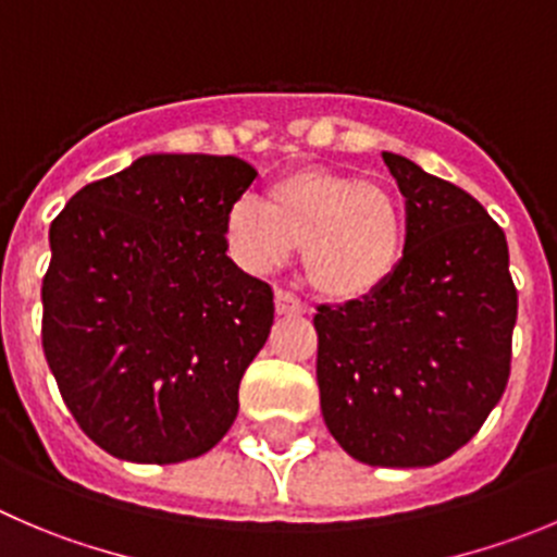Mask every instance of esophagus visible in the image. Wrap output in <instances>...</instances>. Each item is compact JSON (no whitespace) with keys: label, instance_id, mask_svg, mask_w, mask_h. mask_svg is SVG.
I'll return each instance as SVG.
<instances>
[{"label":"esophagus","instance_id":"1","mask_svg":"<svg viewBox=\"0 0 557 557\" xmlns=\"http://www.w3.org/2000/svg\"><path fill=\"white\" fill-rule=\"evenodd\" d=\"M275 311L278 314H300V311H306V304L298 295L287 293V289H278L275 293Z\"/></svg>","mask_w":557,"mask_h":557}]
</instances>
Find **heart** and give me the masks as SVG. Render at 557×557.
<instances>
[{"mask_svg": "<svg viewBox=\"0 0 557 557\" xmlns=\"http://www.w3.org/2000/svg\"><path fill=\"white\" fill-rule=\"evenodd\" d=\"M224 226L232 259L253 275L304 246L306 273L333 298H361L388 282L405 243L399 205L383 185L320 169L275 180L268 199L240 194Z\"/></svg>", "mask_w": 557, "mask_h": 557, "instance_id": "obj_1", "label": "heart"}]
</instances>
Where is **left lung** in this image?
Segmentation results:
<instances>
[{
    "mask_svg": "<svg viewBox=\"0 0 557 557\" xmlns=\"http://www.w3.org/2000/svg\"><path fill=\"white\" fill-rule=\"evenodd\" d=\"M405 196V253L363 300L320 306L317 385L338 446L374 468H429L473 437L511 372L517 287L481 202L383 152Z\"/></svg>",
    "mask_w": 557,
    "mask_h": 557,
    "instance_id": "left-lung-1",
    "label": "left lung"
}]
</instances>
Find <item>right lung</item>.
Instances as JSON below:
<instances>
[{
	"label": "right lung",
	"mask_w": 557,
	"mask_h": 557,
	"mask_svg": "<svg viewBox=\"0 0 557 557\" xmlns=\"http://www.w3.org/2000/svg\"><path fill=\"white\" fill-rule=\"evenodd\" d=\"M235 156H145L51 221L44 352L67 410L116 459L202 457L237 418L273 289L226 257Z\"/></svg>",
	"instance_id": "right-lung-1"
}]
</instances>
